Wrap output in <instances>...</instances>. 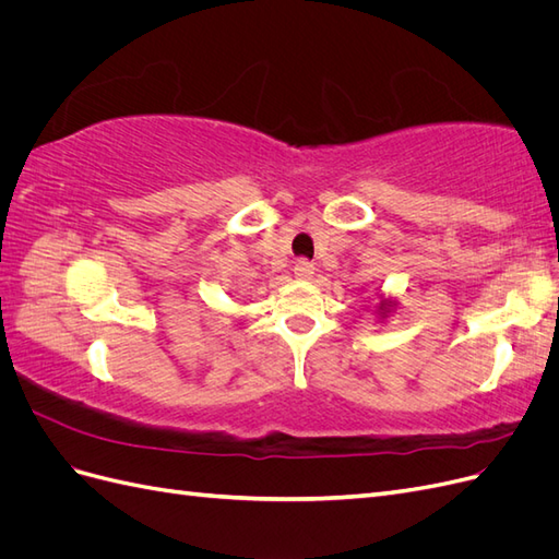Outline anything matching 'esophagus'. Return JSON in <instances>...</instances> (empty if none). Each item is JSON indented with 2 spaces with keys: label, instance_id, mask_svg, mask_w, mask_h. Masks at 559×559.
<instances>
[{
  "label": "esophagus",
  "instance_id": "obj_1",
  "mask_svg": "<svg viewBox=\"0 0 559 559\" xmlns=\"http://www.w3.org/2000/svg\"><path fill=\"white\" fill-rule=\"evenodd\" d=\"M294 275H296V280H312L314 265H312L310 261H306V259H300V261L294 265Z\"/></svg>",
  "mask_w": 559,
  "mask_h": 559
}]
</instances>
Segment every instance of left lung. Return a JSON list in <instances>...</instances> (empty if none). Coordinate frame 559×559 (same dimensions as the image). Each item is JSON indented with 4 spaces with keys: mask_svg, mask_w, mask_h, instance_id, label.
<instances>
[{
    "mask_svg": "<svg viewBox=\"0 0 559 559\" xmlns=\"http://www.w3.org/2000/svg\"><path fill=\"white\" fill-rule=\"evenodd\" d=\"M396 306V302L394 300H389V298H382L380 300V306H378V314H380V319H384L386 317V312L389 310H392Z\"/></svg>",
    "mask_w": 559,
    "mask_h": 559,
    "instance_id": "1",
    "label": "left lung"
}]
</instances>
